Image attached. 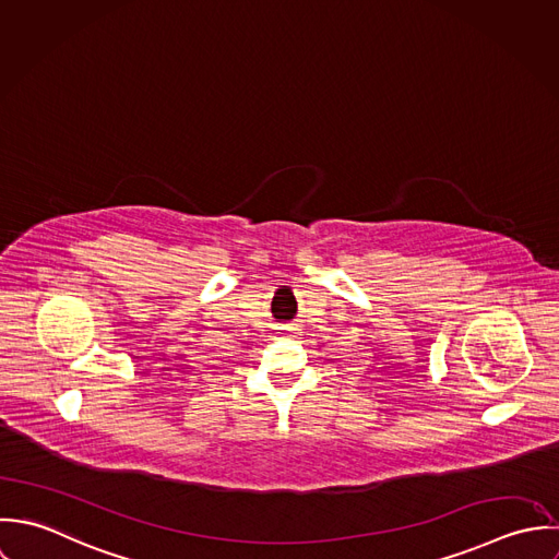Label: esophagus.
Here are the masks:
<instances>
[{
  "instance_id": "esophagus-1",
  "label": "esophagus",
  "mask_w": 559,
  "mask_h": 559,
  "mask_svg": "<svg viewBox=\"0 0 559 559\" xmlns=\"http://www.w3.org/2000/svg\"><path fill=\"white\" fill-rule=\"evenodd\" d=\"M294 331H296L294 326H285V333H294Z\"/></svg>"
}]
</instances>
